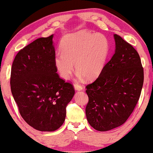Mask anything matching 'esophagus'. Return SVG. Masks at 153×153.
<instances>
[{
    "label": "esophagus",
    "mask_w": 153,
    "mask_h": 153,
    "mask_svg": "<svg viewBox=\"0 0 153 153\" xmlns=\"http://www.w3.org/2000/svg\"><path fill=\"white\" fill-rule=\"evenodd\" d=\"M74 89L76 91H81V90H83V87L82 85H78V84L75 83L74 85Z\"/></svg>",
    "instance_id": "34e87169"
}]
</instances>
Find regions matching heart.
Here are the masks:
<instances>
[{"mask_svg":"<svg viewBox=\"0 0 153 153\" xmlns=\"http://www.w3.org/2000/svg\"><path fill=\"white\" fill-rule=\"evenodd\" d=\"M61 53L54 57V64L61 78L69 79L74 71V64L79 79H97L102 72L110 51L107 38L101 34L86 31L70 34L61 43Z\"/></svg>","mask_w":153,"mask_h":153,"instance_id":"obj_1","label":"heart"}]
</instances>
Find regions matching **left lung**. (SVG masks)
<instances>
[{"mask_svg":"<svg viewBox=\"0 0 153 153\" xmlns=\"http://www.w3.org/2000/svg\"><path fill=\"white\" fill-rule=\"evenodd\" d=\"M114 55L85 90L89 98L85 108L87 120L101 132L126 122L138 102L143 83L138 52L121 36L114 34Z\"/></svg>","mask_w":153,"mask_h":153,"instance_id":"1","label":"left lung"}]
</instances>
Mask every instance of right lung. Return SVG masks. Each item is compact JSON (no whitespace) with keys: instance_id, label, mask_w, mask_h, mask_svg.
Returning a JSON list of instances; mask_svg holds the SVG:
<instances>
[{"instance_id":"obj_1","label":"right lung","mask_w":153,"mask_h":153,"mask_svg":"<svg viewBox=\"0 0 153 153\" xmlns=\"http://www.w3.org/2000/svg\"><path fill=\"white\" fill-rule=\"evenodd\" d=\"M54 34L21 50L11 71V90L23 119L39 131L61 127L66 105L74 95L72 84L59 77L54 64Z\"/></svg>"}]
</instances>
